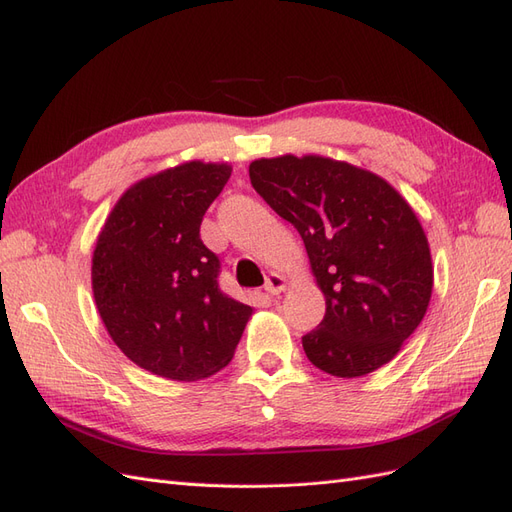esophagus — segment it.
I'll return each mask as SVG.
<instances>
[{"mask_svg":"<svg viewBox=\"0 0 512 512\" xmlns=\"http://www.w3.org/2000/svg\"><path fill=\"white\" fill-rule=\"evenodd\" d=\"M265 290L269 294H282L286 290V277L280 275V273H269Z\"/></svg>","mask_w":512,"mask_h":512,"instance_id":"34e87169","label":"esophagus"}]
</instances>
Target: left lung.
I'll list each match as a JSON object with an SVG mask.
<instances>
[{
    "instance_id": "obj_1",
    "label": "left lung",
    "mask_w": 512,
    "mask_h": 512,
    "mask_svg": "<svg viewBox=\"0 0 512 512\" xmlns=\"http://www.w3.org/2000/svg\"><path fill=\"white\" fill-rule=\"evenodd\" d=\"M250 179L299 230L327 301L318 329L303 337L307 359L337 378L393 361L433 290L429 241L408 200L371 170L316 153L258 158Z\"/></svg>"
}]
</instances>
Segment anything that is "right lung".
I'll list each match as a JSON object with an SVG mask.
<instances>
[{
  "mask_svg": "<svg viewBox=\"0 0 512 512\" xmlns=\"http://www.w3.org/2000/svg\"><path fill=\"white\" fill-rule=\"evenodd\" d=\"M232 173L190 160L132 183L100 230L91 290L115 346L160 378L194 382L226 367L254 309L218 286L200 222Z\"/></svg>",
  "mask_w": 512,
  "mask_h": 512,
  "instance_id": "1",
  "label": "right lung"
}]
</instances>
